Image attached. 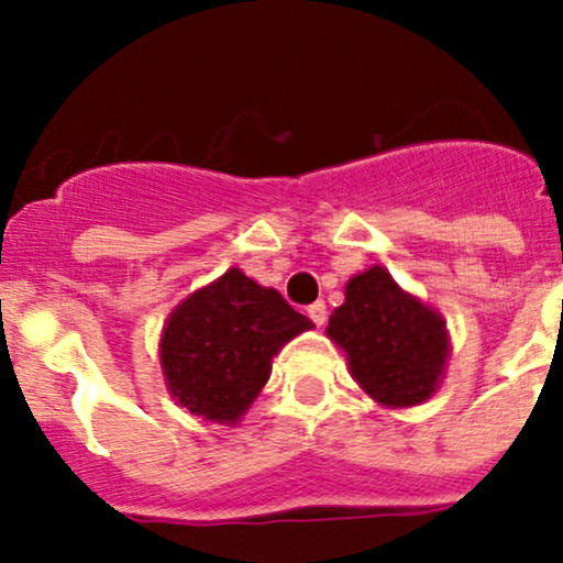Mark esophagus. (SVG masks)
I'll return each instance as SVG.
<instances>
[{"instance_id": "1", "label": "esophagus", "mask_w": 563, "mask_h": 563, "mask_svg": "<svg viewBox=\"0 0 563 563\" xmlns=\"http://www.w3.org/2000/svg\"><path fill=\"white\" fill-rule=\"evenodd\" d=\"M307 316L312 318V324L324 327L327 324V305L324 301H316V305L307 307Z\"/></svg>"}]
</instances>
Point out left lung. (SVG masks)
I'll list each match as a JSON object with an SVG mask.
<instances>
[{
    "label": "left lung",
    "mask_w": 563,
    "mask_h": 563,
    "mask_svg": "<svg viewBox=\"0 0 563 563\" xmlns=\"http://www.w3.org/2000/svg\"><path fill=\"white\" fill-rule=\"evenodd\" d=\"M343 296L327 338L343 350L357 386L386 409L431 400L451 355L445 318L402 290L380 265L352 276Z\"/></svg>",
    "instance_id": "1"
}]
</instances>
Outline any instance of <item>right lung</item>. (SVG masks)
I'll return each instance as SVG.
<instances>
[{
    "instance_id": "1",
    "label": "right lung",
    "mask_w": 563,
    "mask_h": 563,
    "mask_svg": "<svg viewBox=\"0 0 563 563\" xmlns=\"http://www.w3.org/2000/svg\"><path fill=\"white\" fill-rule=\"evenodd\" d=\"M312 321L231 267L174 307L161 332V369L172 400L191 415L236 426L265 389L273 357Z\"/></svg>"
}]
</instances>
